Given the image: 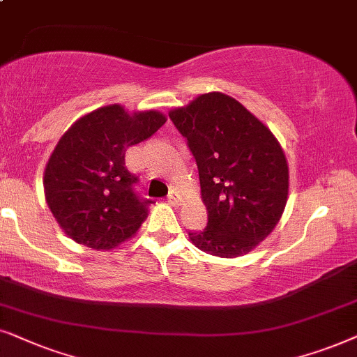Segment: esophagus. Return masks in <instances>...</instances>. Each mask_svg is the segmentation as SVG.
I'll return each mask as SVG.
<instances>
[{"label":"esophagus","instance_id":"esophagus-1","mask_svg":"<svg viewBox=\"0 0 357 357\" xmlns=\"http://www.w3.org/2000/svg\"><path fill=\"white\" fill-rule=\"evenodd\" d=\"M168 202L173 204V206H176V204L179 202V194L176 192V191H169V194H168Z\"/></svg>","mask_w":357,"mask_h":357}]
</instances>
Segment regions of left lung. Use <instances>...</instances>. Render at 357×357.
<instances>
[{
  "label": "left lung",
  "mask_w": 357,
  "mask_h": 357,
  "mask_svg": "<svg viewBox=\"0 0 357 357\" xmlns=\"http://www.w3.org/2000/svg\"><path fill=\"white\" fill-rule=\"evenodd\" d=\"M196 160L207 207L204 230L189 231L199 250L220 258L248 253L268 236L287 201L289 168L271 130L236 99L202 94L169 112Z\"/></svg>",
  "instance_id": "obj_1"
}]
</instances>
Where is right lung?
<instances>
[{
    "label": "right lung",
    "mask_w": 357,
    "mask_h": 357,
    "mask_svg": "<svg viewBox=\"0 0 357 357\" xmlns=\"http://www.w3.org/2000/svg\"><path fill=\"white\" fill-rule=\"evenodd\" d=\"M165 122L160 112L129 116L112 104L76 121L61 137L45 168V199L76 243L111 250L139 230L153 201L137 191L139 176L127 169L126 150Z\"/></svg>",
    "instance_id": "add662e5"
}]
</instances>
